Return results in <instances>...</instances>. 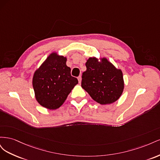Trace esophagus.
I'll return each mask as SVG.
<instances>
[{"instance_id":"obj_1","label":"esophagus","mask_w":160,"mask_h":160,"mask_svg":"<svg viewBox=\"0 0 160 160\" xmlns=\"http://www.w3.org/2000/svg\"><path fill=\"white\" fill-rule=\"evenodd\" d=\"M78 81H79V83H81V76H79L78 77Z\"/></svg>"}]
</instances>
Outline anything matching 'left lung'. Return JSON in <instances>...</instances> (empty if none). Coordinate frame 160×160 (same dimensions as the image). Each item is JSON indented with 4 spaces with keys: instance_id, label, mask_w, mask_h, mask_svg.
<instances>
[{
    "instance_id": "obj_1",
    "label": "left lung",
    "mask_w": 160,
    "mask_h": 160,
    "mask_svg": "<svg viewBox=\"0 0 160 160\" xmlns=\"http://www.w3.org/2000/svg\"><path fill=\"white\" fill-rule=\"evenodd\" d=\"M87 70L82 75L81 87L96 102L111 104L118 101L124 89L122 71L106 57H91L85 63Z\"/></svg>"
}]
</instances>
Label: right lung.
Instances as JSON below:
<instances>
[{
    "label": "right lung",
    "mask_w": 160,
    "mask_h": 160,
    "mask_svg": "<svg viewBox=\"0 0 160 160\" xmlns=\"http://www.w3.org/2000/svg\"><path fill=\"white\" fill-rule=\"evenodd\" d=\"M67 57L52 52L32 77V87L37 102L49 110L57 109L64 103L78 80L71 75L66 65Z\"/></svg>",
    "instance_id": "right-lung-1"
}]
</instances>
